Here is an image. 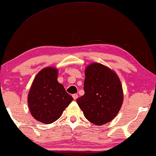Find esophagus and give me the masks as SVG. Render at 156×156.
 <instances>
[{"instance_id": "obj_1", "label": "esophagus", "mask_w": 156, "mask_h": 156, "mask_svg": "<svg viewBox=\"0 0 156 156\" xmlns=\"http://www.w3.org/2000/svg\"><path fill=\"white\" fill-rule=\"evenodd\" d=\"M72 97H73L74 100H76V99L78 98V94H72Z\"/></svg>"}]
</instances>
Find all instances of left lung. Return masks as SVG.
I'll use <instances>...</instances> for the list:
<instances>
[{
    "label": "left lung",
    "mask_w": 156,
    "mask_h": 156,
    "mask_svg": "<svg viewBox=\"0 0 156 156\" xmlns=\"http://www.w3.org/2000/svg\"><path fill=\"white\" fill-rule=\"evenodd\" d=\"M84 94L76 100L84 117L93 124L105 125L118 114L123 102V90L115 72L99 63L85 69Z\"/></svg>",
    "instance_id": "1"
}]
</instances>
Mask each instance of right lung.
Masks as SVG:
<instances>
[{
    "label": "right lung",
    "instance_id": "1",
    "mask_svg": "<svg viewBox=\"0 0 156 156\" xmlns=\"http://www.w3.org/2000/svg\"><path fill=\"white\" fill-rule=\"evenodd\" d=\"M58 69L44 68L34 78L28 94L31 114L38 122L50 124L55 122L67 108L73 98L57 81Z\"/></svg>",
    "mask_w": 156,
    "mask_h": 156
}]
</instances>
